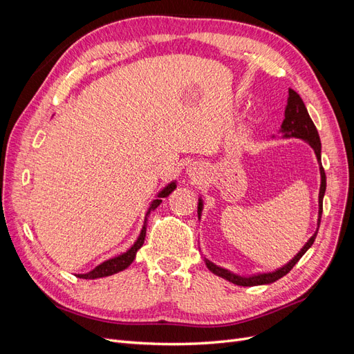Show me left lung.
I'll list each match as a JSON object with an SVG mask.
<instances>
[{
	"label": "left lung",
	"instance_id": "left-lung-1",
	"mask_svg": "<svg viewBox=\"0 0 354 354\" xmlns=\"http://www.w3.org/2000/svg\"><path fill=\"white\" fill-rule=\"evenodd\" d=\"M282 133L285 137H295V138H301V140L307 142L310 146L315 149V153L319 159V165H320V190H319V220L317 224H320V218H322V209H324V195L326 190V176H325V169L322 167V162H320V138L317 134L316 127L310 118L306 106L301 100V97L294 91L289 88V94H288V104L285 109V120L282 122ZM202 211V201L199 199V207H198V214L201 216ZM316 233L313 234L312 238L308 239V242L303 246V250L299 251L294 259L289 261L286 266L281 267L279 270L272 272V273H261V274H255V276H250V277H243V276H238L234 274L223 267H218L214 263H211L209 260H205L207 267L214 273L223 279H226L234 285L239 286H255V285H264V283H272L277 279H281L282 276H285L286 273L291 272L292 267L298 263V260L306 254V251L313 245L315 239H316Z\"/></svg>",
	"mask_w": 354,
	"mask_h": 354
}]
</instances>
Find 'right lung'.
<instances>
[{"label":"right lung","instance_id":"add662e5","mask_svg":"<svg viewBox=\"0 0 354 354\" xmlns=\"http://www.w3.org/2000/svg\"><path fill=\"white\" fill-rule=\"evenodd\" d=\"M174 189H176V183L173 181V183H169L162 192H160V194L158 195V199H155V201L151 203V207H149L146 217H149V214H151L153 209H156V208L159 207V203L162 202V199H160V198H167ZM146 223H147V218H145V226H143V229H142L140 236H138V239L136 241V243L131 246L130 250H128V251L124 252V254H121V255L115 257V259H111V260H108V261H104V263L99 264L97 267H94V269H93L91 272H88V273L78 274V277H81V279H97V277L111 276V274H115V273H118V272H122L124 269H127V267L134 261L137 251L140 250L142 245L145 243L146 226H147Z\"/></svg>","mask_w":354,"mask_h":354}]
</instances>
